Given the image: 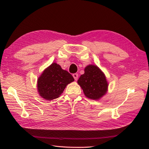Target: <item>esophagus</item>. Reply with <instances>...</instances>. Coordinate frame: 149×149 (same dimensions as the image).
<instances>
[{
	"label": "esophagus",
	"instance_id": "obj_1",
	"mask_svg": "<svg viewBox=\"0 0 149 149\" xmlns=\"http://www.w3.org/2000/svg\"><path fill=\"white\" fill-rule=\"evenodd\" d=\"M73 76L74 79L76 81V80L78 79V74H77V73H74V74H73Z\"/></svg>",
	"mask_w": 149,
	"mask_h": 149
}]
</instances>
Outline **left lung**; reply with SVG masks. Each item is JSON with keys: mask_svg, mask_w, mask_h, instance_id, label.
<instances>
[{"mask_svg": "<svg viewBox=\"0 0 149 149\" xmlns=\"http://www.w3.org/2000/svg\"><path fill=\"white\" fill-rule=\"evenodd\" d=\"M78 83L82 88L84 95L91 100H100L107 91L108 83L104 74L94 65L85 68L84 73L81 75Z\"/></svg>", "mask_w": 149, "mask_h": 149, "instance_id": "1", "label": "left lung"}]
</instances>
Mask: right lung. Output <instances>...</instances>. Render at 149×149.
<instances>
[{"instance_id":"obj_1","label":"right lung","mask_w":149,"mask_h":149,"mask_svg":"<svg viewBox=\"0 0 149 149\" xmlns=\"http://www.w3.org/2000/svg\"><path fill=\"white\" fill-rule=\"evenodd\" d=\"M74 81L70 73L56 63H53L38 78V92L45 100H55L63 93L68 84Z\"/></svg>"}]
</instances>
